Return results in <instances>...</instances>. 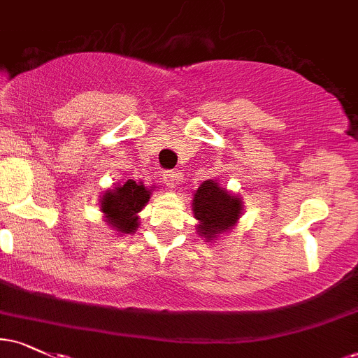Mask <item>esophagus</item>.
<instances>
[{"mask_svg": "<svg viewBox=\"0 0 358 358\" xmlns=\"http://www.w3.org/2000/svg\"><path fill=\"white\" fill-rule=\"evenodd\" d=\"M162 178L168 188H175L180 182V173H176L173 170H166L162 173Z\"/></svg>", "mask_w": 358, "mask_h": 358, "instance_id": "1", "label": "esophagus"}]
</instances>
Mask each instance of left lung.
<instances>
[{"mask_svg": "<svg viewBox=\"0 0 358 358\" xmlns=\"http://www.w3.org/2000/svg\"><path fill=\"white\" fill-rule=\"evenodd\" d=\"M192 207L193 215L199 220V234L210 242L237 224L242 213V200L220 188L217 182L207 180L195 192Z\"/></svg>", "mask_w": 358, "mask_h": 358, "instance_id": "1", "label": "left lung"}]
</instances>
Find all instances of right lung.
<instances>
[{"mask_svg": "<svg viewBox=\"0 0 358 358\" xmlns=\"http://www.w3.org/2000/svg\"><path fill=\"white\" fill-rule=\"evenodd\" d=\"M151 188H146L141 182L127 180L106 192L101 199V210L106 222L117 232L133 234L139 225L138 213L150 202Z\"/></svg>", "mask_w": 358, "mask_h": 358, "instance_id": "1", "label": "right lung"}]
</instances>
